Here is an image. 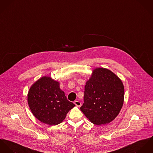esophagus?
<instances>
[{
	"label": "esophagus",
	"mask_w": 153,
	"mask_h": 153,
	"mask_svg": "<svg viewBox=\"0 0 153 153\" xmlns=\"http://www.w3.org/2000/svg\"><path fill=\"white\" fill-rule=\"evenodd\" d=\"M74 103L75 105H76L77 107H80V106L82 105L81 102H79V101H74Z\"/></svg>",
	"instance_id": "1"
}]
</instances>
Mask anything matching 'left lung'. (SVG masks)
<instances>
[{
	"label": "left lung",
	"instance_id": "1",
	"mask_svg": "<svg viewBox=\"0 0 153 153\" xmlns=\"http://www.w3.org/2000/svg\"><path fill=\"white\" fill-rule=\"evenodd\" d=\"M124 97V85L118 76L108 69L96 68L85 85L80 110L92 123L108 124L118 116Z\"/></svg>",
	"mask_w": 153,
	"mask_h": 153
}]
</instances>
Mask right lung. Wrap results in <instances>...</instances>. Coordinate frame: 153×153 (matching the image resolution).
<instances>
[{"label": "right lung", "mask_w": 153, "mask_h": 153, "mask_svg": "<svg viewBox=\"0 0 153 153\" xmlns=\"http://www.w3.org/2000/svg\"><path fill=\"white\" fill-rule=\"evenodd\" d=\"M27 102L34 117L51 126L61 123L75 106L67 99L59 83L47 76L42 77L31 86Z\"/></svg>", "instance_id": "right-lung-1"}]
</instances>
